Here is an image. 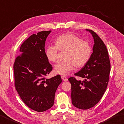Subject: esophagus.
I'll list each match as a JSON object with an SVG mask.
<instances>
[{
  "label": "esophagus",
  "mask_w": 124,
  "mask_h": 124,
  "mask_svg": "<svg viewBox=\"0 0 124 124\" xmlns=\"http://www.w3.org/2000/svg\"><path fill=\"white\" fill-rule=\"evenodd\" d=\"M61 78L62 79V80L64 82H66V81H68V78H67L65 76H61Z\"/></svg>",
  "instance_id": "obj_1"
}]
</instances>
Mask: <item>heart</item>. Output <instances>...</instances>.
<instances>
[{
  "label": "heart",
  "instance_id": "1",
  "mask_svg": "<svg viewBox=\"0 0 124 124\" xmlns=\"http://www.w3.org/2000/svg\"><path fill=\"white\" fill-rule=\"evenodd\" d=\"M55 45H49L46 48L45 55L51 62L57 61L58 51H65L64 59L55 65V74L65 76L76 68L84 66L90 58L92 49L86 41L71 33L59 36L55 39Z\"/></svg>",
  "mask_w": 124,
  "mask_h": 124
}]
</instances>
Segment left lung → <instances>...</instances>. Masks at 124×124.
<instances>
[{"instance_id": "1", "label": "left lung", "mask_w": 124, "mask_h": 124, "mask_svg": "<svg viewBox=\"0 0 124 124\" xmlns=\"http://www.w3.org/2000/svg\"><path fill=\"white\" fill-rule=\"evenodd\" d=\"M86 31L93 39V53L83 68L75 74L84 80L78 81L72 77L68 79L71 84L72 105L82 110L93 107L102 98L107 88L111 68L108 50L103 41L93 31Z\"/></svg>"}]
</instances>
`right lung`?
Masks as SVG:
<instances>
[{
    "mask_svg": "<svg viewBox=\"0 0 124 124\" xmlns=\"http://www.w3.org/2000/svg\"><path fill=\"white\" fill-rule=\"evenodd\" d=\"M51 31L30 36L21 45L20 55L13 69L15 86L24 103L37 112H43L54 105L55 92L61 83L60 75L46 78L53 69L45 55L46 40Z\"/></svg>",
    "mask_w": 124,
    "mask_h": 124,
    "instance_id": "1",
    "label": "right lung"
}]
</instances>
